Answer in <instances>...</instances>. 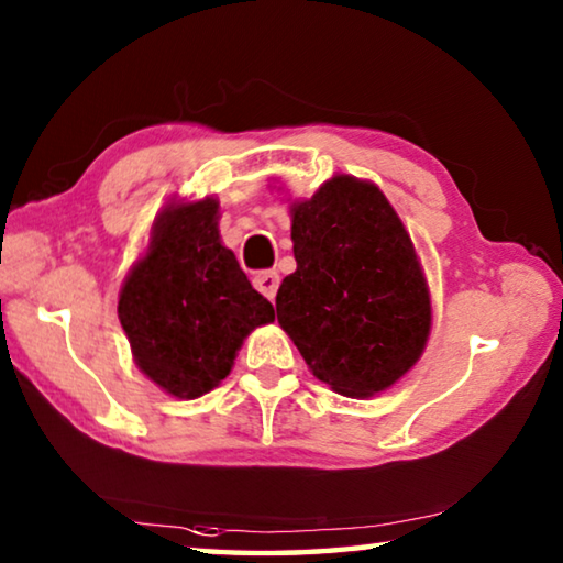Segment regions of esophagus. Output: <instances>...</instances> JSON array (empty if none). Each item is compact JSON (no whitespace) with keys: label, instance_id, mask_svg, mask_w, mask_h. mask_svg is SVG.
Instances as JSON below:
<instances>
[{"label":"esophagus","instance_id":"34e87169","mask_svg":"<svg viewBox=\"0 0 563 563\" xmlns=\"http://www.w3.org/2000/svg\"><path fill=\"white\" fill-rule=\"evenodd\" d=\"M253 285L257 290L263 292L265 298H275V292H278V285H280V275L275 273V271H261V273H255V278H253Z\"/></svg>","mask_w":563,"mask_h":563}]
</instances>
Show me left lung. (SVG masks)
Here are the masks:
<instances>
[{"instance_id":"8db88e82","label":"left lung","mask_w":563,"mask_h":563,"mask_svg":"<svg viewBox=\"0 0 563 563\" xmlns=\"http://www.w3.org/2000/svg\"><path fill=\"white\" fill-rule=\"evenodd\" d=\"M296 273L280 283L278 323L318 380L368 398L423 353L431 300L416 250L376 185L351 175L292 205Z\"/></svg>"}]
</instances>
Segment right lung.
I'll return each instance as SVG.
<instances>
[{
  "mask_svg": "<svg viewBox=\"0 0 563 563\" xmlns=\"http://www.w3.org/2000/svg\"><path fill=\"white\" fill-rule=\"evenodd\" d=\"M118 313L140 371L177 398L216 388L250 330L275 320L271 300L220 243L212 198L165 208Z\"/></svg>",
  "mask_w": 563,
  "mask_h": 563,
  "instance_id": "obj_1",
  "label": "right lung"
}]
</instances>
